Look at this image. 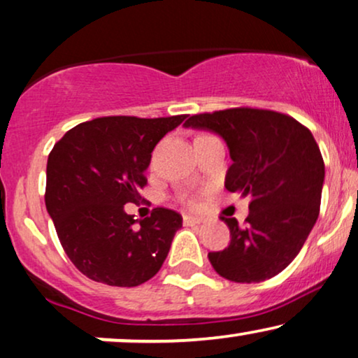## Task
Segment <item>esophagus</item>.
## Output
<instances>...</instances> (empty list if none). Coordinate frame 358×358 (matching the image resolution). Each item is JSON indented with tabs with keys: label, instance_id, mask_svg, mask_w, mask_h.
Instances as JSON below:
<instances>
[{
	"label": "esophagus",
	"instance_id": "esophagus-1",
	"mask_svg": "<svg viewBox=\"0 0 358 358\" xmlns=\"http://www.w3.org/2000/svg\"><path fill=\"white\" fill-rule=\"evenodd\" d=\"M182 220H184V225H197V224H201V222H202V217L190 215V213H184Z\"/></svg>",
	"mask_w": 358,
	"mask_h": 358
}]
</instances>
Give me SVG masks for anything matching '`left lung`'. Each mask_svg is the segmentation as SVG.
<instances>
[{"instance_id":"obj_1","label":"left lung","mask_w":358,"mask_h":358,"mask_svg":"<svg viewBox=\"0 0 358 358\" xmlns=\"http://www.w3.org/2000/svg\"><path fill=\"white\" fill-rule=\"evenodd\" d=\"M184 127L225 139L234 161L225 187L252 199L243 229L220 217L230 243L208 253L213 270L235 282L276 276L301 252L319 217L326 171L313 133L285 113L248 106L192 115Z\"/></svg>"}]
</instances>
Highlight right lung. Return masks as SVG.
I'll return each mask as SVG.
<instances>
[{
  "label": "right lung",
  "mask_w": 358,
  "mask_h": 358,
  "mask_svg": "<svg viewBox=\"0 0 358 358\" xmlns=\"http://www.w3.org/2000/svg\"><path fill=\"white\" fill-rule=\"evenodd\" d=\"M185 117L95 118L54 145L45 207L64 252L90 280L133 287L161 270L182 217L156 207L136 225L123 206L141 199L152 150Z\"/></svg>",
  "instance_id": "right-lung-1"
}]
</instances>
